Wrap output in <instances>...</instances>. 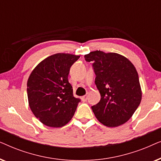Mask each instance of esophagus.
I'll return each instance as SVG.
<instances>
[{
  "instance_id": "esophagus-1",
  "label": "esophagus",
  "mask_w": 161,
  "mask_h": 161,
  "mask_svg": "<svg viewBox=\"0 0 161 161\" xmlns=\"http://www.w3.org/2000/svg\"><path fill=\"white\" fill-rule=\"evenodd\" d=\"M88 99V95H84L82 97V98H81V100H82L83 102H86V101Z\"/></svg>"
}]
</instances>
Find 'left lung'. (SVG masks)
Masks as SVG:
<instances>
[{"mask_svg": "<svg viewBox=\"0 0 161 161\" xmlns=\"http://www.w3.org/2000/svg\"><path fill=\"white\" fill-rule=\"evenodd\" d=\"M92 61L100 102L92 106L96 118L108 127L120 126L132 117L142 97L136 67L122 55L96 50L84 56Z\"/></svg>", "mask_w": 161, "mask_h": 161, "instance_id": "1", "label": "left lung"}]
</instances>
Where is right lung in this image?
<instances>
[{"instance_id":"add662e5","label":"right lung","mask_w":161,"mask_h":161,"mask_svg":"<svg viewBox=\"0 0 161 161\" xmlns=\"http://www.w3.org/2000/svg\"><path fill=\"white\" fill-rule=\"evenodd\" d=\"M79 58L69 53L53 54L38 64L30 74L27 82L28 105L46 126L61 127L73 117L80 100L73 97L68 75Z\"/></svg>"}]
</instances>
